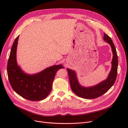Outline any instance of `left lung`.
Listing matches in <instances>:
<instances>
[{"mask_svg":"<svg viewBox=\"0 0 128 128\" xmlns=\"http://www.w3.org/2000/svg\"><path fill=\"white\" fill-rule=\"evenodd\" d=\"M103 39L111 46L112 52V68L107 78L91 86H84L79 82L77 74L75 70L68 68L70 82L73 92L77 96L86 99H93L102 96L113 86L115 82L117 74L118 56L115 46L111 38L104 33Z\"/></svg>","mask_w":128,"mask_h":128,"instance_id":"1","label":"left lung"}]
</instances>
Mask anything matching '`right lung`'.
<instances>
[{
	"label": "right lung",
	"mask_w": 128,
	"mask_h": 128,
	"mask_svg": "<svg viewBox=\"0 0 128 128\" xmlns=\"http://www.w3.org/2000/svg\"><path fill=\"white\" fill-rule=\"evenodd\" d=\"M19 36L12 46L8 62L7 73L10 84L18 94L32 101L46 98L50 93L57 71L64 68L62 64L53 65L34 74L25 72L18 65L16 50Z\"/></svg>",
	"instance_id": "1"
}]
</instances>
